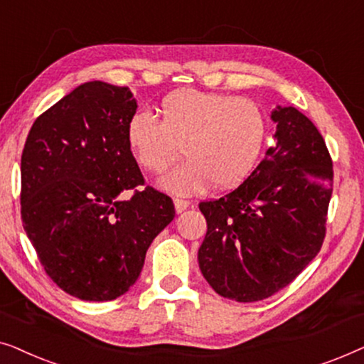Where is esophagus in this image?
Returning a JSON list of instances; mask_svg holds the SVG:
<instances>
[{
  "mask_svg": "<svg viewBox=\"0 0 364 364\" xmlns=\"http://www.w3.org/2000/svg\"><path fill=\"white\" fill-rule=\"evenodd\" d=\"M173 205H176V212L177 213H182V212L187 210L188 205H191V202L183 200V198H176V200H173Z\"/></svg>",
  "mask_w": 364,
  "mask_h": 364,
  "instance_id": "obj_1",
  "label": "esophagus"
}]
</instances>
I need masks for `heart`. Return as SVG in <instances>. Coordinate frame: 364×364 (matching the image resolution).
I'll return each instance as SVG.
<instances>
[{
	"instance_id": "heart-1",
	"label": "heart",
	"mask_w": 364,
	"mask_h": 364,
	"mask_svg": "<svg viewBox=\"0 0 364 364\" xmlns=\"http://www.w3.org/2000/svg\"><path fill=\"white\" fill-rule=\"evenodd\" d=\"M161 121L136 112L127 124V147L147 172H161L178 156L187 159L159 178V187L193 196L212 186L230 191L253 171L265 142L262 109L247 97L182 89L167 96Z\"/></svg>"
}]
</instances>
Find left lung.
Returning <instances> with one entry per match:
<instances>
[{
  "label": "left lung",
  "instance_id": "1",
  "mask_svg": "<svg viewBox=\"0 0 364 364\" xmlns=\"http://www.w3.org/2000/svg\"><path fill=\"white\" fill-rule=\"evenodd\" d=\"M275 146L235 191L200 202L207 233L198 267L213 290L240 303L272 296L300 275L325 240L333 162L298 109L277 106Z\"/></svg>",
  "mask_w": 364,
  "mask_h": 364
}]
</instances>
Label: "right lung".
I'll return each mask as SVG.
<instances>
[{
	"mask_svg": "<svg viewBox=\"0 0 364 364\" xmlns=\"http://www.w3.org/2000/svg\"><path fill=\"white\" fill-rule=\"evenodd\" d=\"M137 102L129 87L84 82L34 121L21 156V218L49 278L86 301L137 282L154 238L176 217L144 186L127 147Z\"/></svg>",
	"mask_w": 364,
	"mask_h": 364,
	"instance_id": "right-lung-1",
	"label": "right lung"
}]
</instances>
